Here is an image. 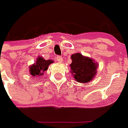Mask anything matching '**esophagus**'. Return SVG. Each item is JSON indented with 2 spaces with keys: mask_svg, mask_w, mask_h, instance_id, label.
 <instances>
[{
  "mask_svg": "<svg viewBox=\"0 0 128 128\" xmlns=\"http://www.w3.org/2000/svg\"><path fill=\"white\" fill-rule=\"evenodd\" d=\"M56 59L57 61L59 62H62V58L61 56H57Z\"/></svg>",
  "mask_w": 128,
  "mask_h": 128,
  "instance_id": "esophagus-1",
  "label": "esophagus"
}]
</instances>
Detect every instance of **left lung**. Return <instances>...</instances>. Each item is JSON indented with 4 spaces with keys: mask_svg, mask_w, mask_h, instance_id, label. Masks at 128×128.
Instances as JSON below:
<instances>
[{
    "mask_svg": "<svg viewBox=\"0 0 128 128\" xmlns=\"http://www.w3.org/2000/svg\"><path fill=\"white\" fill-rule=\"evenodd\" d=\"M71 59V72L77 82L87 83L94 78L98 68V64L94 60L78 52L72 54Z\"/></svg>",
    "mask_w": 128,
    "mask_h": 128,
    "instance_id": "obj_1",
    "label": "left lung"
}]
</instances>
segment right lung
<instances>
[{"label": "right lung", "mask_w": 128, "mask_h": 128, "mask_svg": "<svg viewBox=\"0 0 128 128\" xmlns=\"http://www.w3.org/2000/svg\"><path fill=\"white\" fill-rule=\"evenodd\" d=\"M53 61L52 60H45L42 57L39 56L37 58L36 63L29 68L30 75L33 77L42 76L44 72L46 71L48 66Z\"/></svg>", "instance_id": "obj_1"}]
</instances>
